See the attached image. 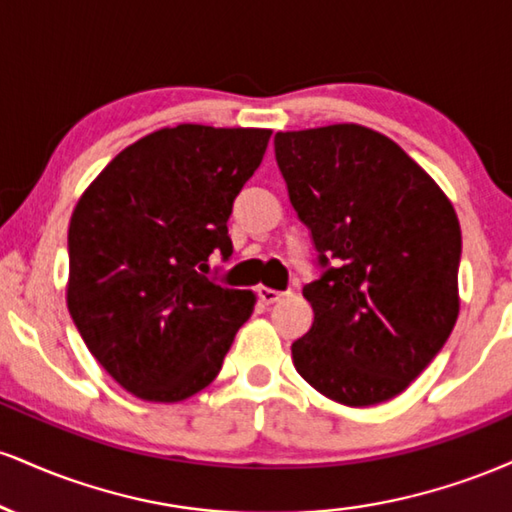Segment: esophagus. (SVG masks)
<instances>
[{"label":"esophagus","instance_id":"obj_1","mask_svg":"<svg viewBox=\"0 0 512 512\" xmlns=\"http://www.w3.org/2000/svg\"><path fill=\"white\" fill-rule=\"evenodd\" d=\"M257 296H260V301L264 305H272L276 301H281V296H284V293L274 291V289H267V286H260V289H257Z\"/></svg>","mask_w":512,"mask_h":512}]
</instances>
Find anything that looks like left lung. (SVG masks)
<instances>
[{"mask_svg": "<svg viewBox=\"0 0 512 512\" xmlns=\"http://www.w3.org/2000/svg\"><path fill=\"white\" fill-rule=\"evenodd\" d=\"M274 154L320 279L293 366L320 395L370 407L397 397L448 342L460 313L462 233L414 158L361 125L276 132Z\"/></svg>", "mask_w": 512, "mask_h": 512, "instance_id": "obj_1", "label": "left lung"}]
</instances>
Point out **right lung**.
Wrapping results in <instances>:
<instances>
[{
  "mask_svg": "<svg viewBox=\"0 0 512 512\" xmlns=\"http://www.w3.org/2000/svg\"><path fill=\"white\" fill-rule=\"evenodd\" d=\"M272 129L163 127L127 146L76 202L67 308L96 361L146 402H182L219 375L255 293L209 279L228 216Z\"/></svg>",
  "mask_w": 512,
  "mask_h": 512,
  "instance_id": "1",
  "label": "right lung"
}]
</instances>
